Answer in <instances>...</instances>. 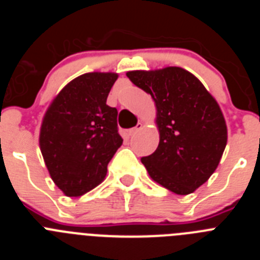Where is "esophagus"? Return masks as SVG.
<instances>
[{"label": "esophagus", "instance_id": "34e87169", "mask_svg": "<svg viewBox=\"0 0 260 260\" xmlns=\"http://www.w3.org/2000/svg\"><path fill=\"white\" fill-rule=\"evenodd\" d=\"M142 128H143V123L139 122L137 126H135V127H133V128H130V130H128V134H130L133 137V135L138 134V133L141 132Z\"/></svg>", "mask_w": 260, "mask_h": 260}]
</instances>
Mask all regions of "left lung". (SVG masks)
<instances>
[{"mask_svg":"<svg viewBox=\"0 0 260 260\" xmlns=\"http://www.w3.org/2000/svg\"><path fill=\"white\" fill-rule=\"evenodd\" d=\"M127 78L152 96L160 142L142 162L155 182L178 195L194 192L216 171L228 132L219 104L185 69L128 71Z\"/></svg>","mask_w":260,"mask_h":260,"instance_id":"1","label":"left lung"}]
</instances>
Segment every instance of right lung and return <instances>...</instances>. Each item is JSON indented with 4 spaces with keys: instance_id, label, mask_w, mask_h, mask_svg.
Segmentation results:
<instances>
[{
    "instance_id": "obj_1",
    "label": "right lung",
    "mask_w": 260,
    "mask_h": 260,
    "mask_svg": "<svg viewBox=\"0 0 260 260\" xmlns=\"http://www.w3.org/2000/svg\"><path fill=\"white\" fill-rule=\"evenodd\" d=\"M116 73H87L54 98L43 118L40 150L53 182L66 197H80L102 183L123 139L116 108L107 105Z\"/></svg>"
}]
</instances>
